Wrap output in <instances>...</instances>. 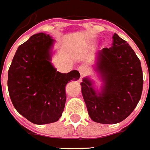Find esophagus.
<instances>
[{
	"label": "esophagus",
	"mask_w": 150,
	"mask_h": 150,
	"mask_svg": "<svg viewBox=\"0 0 150 150\" xmlns=\"http://www.w3.org/2000/svg\"><path fill=\"white\" fill-rule=\"evenodd\" d=\"M78 71H79V73L81 74V77H84V76H86L88 73V68L86 66H85V65H81L79 68H78Z\"/></svg>",
	"instance_id": "1"
}]
</instances>
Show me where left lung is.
Listing matches in <instances>:
<instances>
[{"instance_id":"1","label":"left lung","mask_w":150,"mask_h":150,"mask_svg":"<svg viewBox=\"0 0 150 150\" xmlns=\"http://www.w3.org/2000/svg\"><path fill=\"white\" fill-rule=\"evenodd\" d=\"M110 48H103L95 60L94 69L103 81L99 90L85 77L81 93L90 119L104 124H117L133 111L141 99L143 73L141 61L125 40L117 34Z\"/></svg>"}]
</instances>
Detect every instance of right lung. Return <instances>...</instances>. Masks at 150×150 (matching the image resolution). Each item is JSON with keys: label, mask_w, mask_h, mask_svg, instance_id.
<instances>
[{"label": "right lung", "mask_w": 150, "mask_h": 150, "mask_svg": "<svg viewBox=\"0 0 150 150\" xmlns=\"http://www.w3.org/2000/svg\"><path fill=\"white\" fill-rule=\"evenodd\" d=\"M55 40L45 33L33 35L18 47L8 72V90L13 107L35 124L58 120L64 108L65 86L80 78L73 70L56 71L51 62Z\"/></svg>", "instance_id": "1"}]
</instances>
